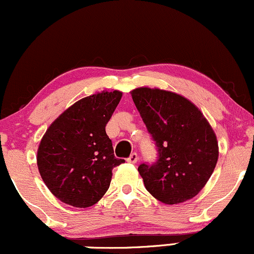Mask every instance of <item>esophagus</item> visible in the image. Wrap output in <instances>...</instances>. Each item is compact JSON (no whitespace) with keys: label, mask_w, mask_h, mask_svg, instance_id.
Here are the masks:
<instances>
[{"label":"esophagus","mask_w":254,"mask_h":254,"mask_svg":"<svg viewBox=\"0 0 254 254\" xmlns=\"http://www.w3.org/2000/svg\"><path fill=\"white\" fill-rule=\"evenodd\" d=\"M138 160H139V157H138V154H136V153H132L129 157L127 158V162L130 163V164H136V163H138Z\"/></svg>","instance_id":"esophagus-1"}]
</instances>
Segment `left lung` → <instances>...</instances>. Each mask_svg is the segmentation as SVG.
Wrapping results in <instances>:
<instances>
[{"instance_id": "left-lung-1", "label": "left lung", "mask_w": 254, "mask_h": 254, "mask_svg": "<svg viewBox=\"0 0 254 254\" xmlns=\"http://www.w3.org/2000/svg\"><path fill=\"white\" fill-rule=\"evenodd\" d=\"M130 94L158 151L156 163L138 168L145 188L165 204L195 197L219 158L209 122L195 104L176 92L142 86Z\"/></svg>"}]
</instances>
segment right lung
<instances>
[{
  "instance_id": "right-lung-1",
  "label": "right lung",
  "mask_w": 254,
  "mask_h": 254,
  "mask_svg": "<svg viewBox=\"0 0 254 254\" xmlns=\"http://www.w3.org/2000/svg\"><path fill=\"white\" fill-rule=\"evenodd\" d=\"M122 92L102 91L65 110L47 128L37 164L44 183L57 198L77 208L91 207L107 192L112 170L125 163L114 156L106 126Z\"/></svg>"
}]
</instances>
